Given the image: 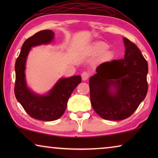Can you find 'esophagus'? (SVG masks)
<instances>
[{"instance_id":"esophagus-1","label":"esophagus","mask_w":158,"mask_h":158,"mask_svg":"<svg viewBox=\"0 0 158 158\" xmlns=\"http://www.w3.org/2000/svg\"><path fill=\"white\" fill-rule=\"evenodd\" d=\"M89 73H88V72L84 71L81 73V78H82V80H84V81L87 80L89 79Z\"/></svg>"}]
</instances>
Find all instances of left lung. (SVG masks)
Returning <instances> with one entry per match:
<instances>
[{"instance_id":"8db88e82","label":"left lung","mask_w":158,"mask_h":158,"mask_svg":"<svg viewBox=\"0 0 158 158\" xmlns=\"http://www.w3.org/2000/svg\"><path fill=\"white\" fill-rule=\"evenodd\" d=\"M124 58L100 64L90 78L93 109L102 118L121 121L130 117L148 92V63L135 43L123 39ZM114 87V93L110 89Z\"/></svg>"}]
</instances>
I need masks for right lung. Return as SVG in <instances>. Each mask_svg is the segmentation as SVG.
<instances>
[{
    "instance_id": "right-lung-1",
    "label": "right lung",
    "mask_w": 158,
    "mask_h": 158,
    "mask_svg": "<svg viewBox=\"0 0 158 158\" xmlns=\"http://www.w3.org/2000/svg\"><path fill=\"white\" fill-rule=\"evenodd\" d=\"M54 33L51 30L41 31L28 38L23 44L15 63V95L24 110L33 118L45 121L57 120L63 116L68 99L81 81L80 76L61 79L47 95H37L26 86L25 63L32 47L52 42Z\"/></svg>"
}]
</instances>
